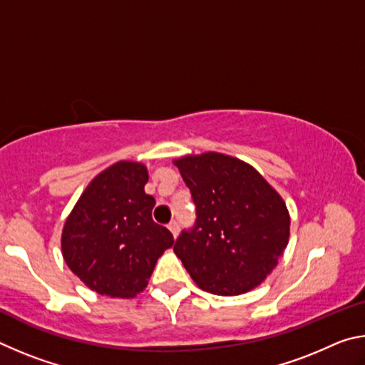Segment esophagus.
Returning <instances> with one entry per match:
<instances>
[{
	"instance_id": "34e87169",
	"label": "esophagus",
	"mask_w": 365,
	"mask_h": 365,
	"mask_svg": "<svg viewBox=\"0 0 365 365\" xmlns=\"http://www.w3.org/2000/svg\"><path fill=\"white\" fill-rule=\"evenodd\" d=\"M169 230L172 232V235H174V237H177L178 235V230H180V225H178V222L174 219V220H170L169 222Z\"/></svg>"
}]
</instances>
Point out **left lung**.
I'll list each match as a JSON object with an SVG mask.
<instances>
[{"label": "left lung", "mask_w": 365, "mask_h": 365, "mask_svg": "<svg viewBox=\"0 0 365 365\" xmlns=\"http://www.w3.org/2000/svg\"><path fill=\"white\" fill-rule=\"evenodd\" d=\"M196 206L174 251L205 292L235 296L261 285L285 251L289 214L259 172L220 153L174 163Z\"/></svg>", "instance_id": "1"}]
</instances>
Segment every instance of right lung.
I'll use <instances>...</instances> for the list:
<instances>
[{
  "instance_id": "add662e5",
  "label": "right lung",
  "mask_w": 365,
  "mask_h": 365,
  "mask_svg": "<svg viewBox=\"0 0 365 365\" xmlns=\"http://www.w3.org/2000/svg\"><path fill=\"white\" fill-rule=\"evenodd\" d=\"M143 164L120 160L90 182L67 217L61 238L69 269L86 287L110 298L143 292L163 252L174 245L153 220Z\"/></svg>"
}]
</instances>
